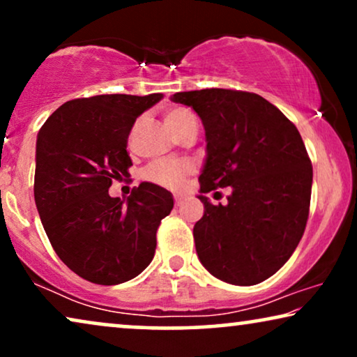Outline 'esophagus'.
I'll use <instances>...</instances> for the list:
<instances>
[{
    "mask_svg": "<svg viewBox=\"0 0 357 357\" xmlns=\"http://www.w3.org/2000/svg\"><path fill=\"white\" fill-rule=\"evenodd\" d=\"M183 204V197H180V195H175V206H182Z\"/></svg>",
    "mask_w": 357,
    "mask_h": 357,
    "instance_id": "esophagus-1",
    "label": "esophagus"
}]
</instances>
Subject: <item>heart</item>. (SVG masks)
Segmentation results:
<instances>
[{
  "mask_svg": "<svg viewBox=\"0 0 357 357\" xmlns=\"http://www.w3.org/2000/svg\"><path fill=\"white\" fill-rule=\"evenodd\" d=\"M165 125L172 130L174 135H178L180 130L188 123L190 120H195L192 110L185 107H172L165 112L164 115ZM193 165L190 162H172V160H159V162L151 164L146 170V178L149 182L162 185L169 188H178L182 185L183 178L188 174H192Z\"/></svg>",
  "mask_w": 357,
  "mask_h": 357,
  "instance_id": "heart-1",
  "label": "heart"
}]
</instances>
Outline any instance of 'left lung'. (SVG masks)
I'll return each instance as SVG.
<instances>
[{
    "mask_svg": "<svg viewBox=\"0 0 357 357\" xmlns=\"http://www.w3.org/2000/svg\"><path fill=\"white\" fill-rule=\"evenodd\" d=\"M206 133L199 192L232 188L227 204H211L193 227L202 265L229 284L268 280L304 236L310 208L312 162L301 133L261 96L232 89L177 92Z\"/></svg>",
    "mask_w": 357,
    "mask_h": 357,
    "instance_id": "1",
    "label": "left lung"
}]
</instances>
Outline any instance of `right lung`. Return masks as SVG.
Here are the masks:
<instances>
[{
	"label": "right lung",
	"instance_id": "obj_1",
	"mask_svg": "<svg viewBox=\"0 0 357 357\" xmlns=\"http://www.w3.org/2000/svg\"><path fill=\"white\" fill-rule=\"evenodd\" d=\"M162 94H104L75 99L48 116L37 135L33 198L60 260L96 284L133 280L153 260L155 232L174 199L143 182L112 198V180L128 174L126 144L138 116Z\"/></svg>",
	"mask_w": 357,
	"mask_h": 357
}]
</instances>
